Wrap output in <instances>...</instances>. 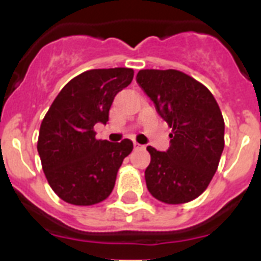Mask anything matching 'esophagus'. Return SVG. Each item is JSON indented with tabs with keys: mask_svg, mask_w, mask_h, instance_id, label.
<instances>
[{
	"mask_svg": "<svg viewBox=\"0 0 261 261\" xmlns=\"http://www.w3.org/2000/svg\"><path fill=\"white\" fill-rule=\"evenodd\" d=\"M133 145H135V149H136V150H138V149H140V150H141V149H145L144 145L138 144V142H135V144H133Z\"/></svg>",
	"mask_w": 261,
	"mask_h": 261,
	"instance_id": "esophagus-1",
	"label": "esophagus"
}]
</instances>
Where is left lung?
Wrapping results in <instances>:
<instances>
[{"instance_id": "obj_1", "label": "left lung", "mask_w": 261, "mask_h": 261, "mask_svg": "<svg viewBox=\"0 0 261 261\" xmlns=\"http://www.w3.org/2000/svg\"><path fill=\"white\" fill-rule=\"evenodd\" d=\"M137 82L168 126L167 151L147 146L145 180L153 197L184 204L199 197L213 179L225 146V121L213 94L183 71L144 69Z\"/></svg>"}]
</instances>
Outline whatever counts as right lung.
Segmentation results:
<instances>
[{
	"label": "right lung",
	"mask_w": 261,
	"mask_h": 261,
	"mask_svg": "<svg viewBox=\"0 0 261 261\" xmlns=\"http://www.w3.org/2000/svg\"><path fill=\"white\" fill-rule=\"evenodd\" d=\"M129 68L91 69L70 80L41 121L38 151L53 192L65 202L87 206L111 195L124 158L121 142L96 140L94 125L106 124L114 98L133 80Z\"/></svg>",
	"instance_id": "1"
}]
</instances>
